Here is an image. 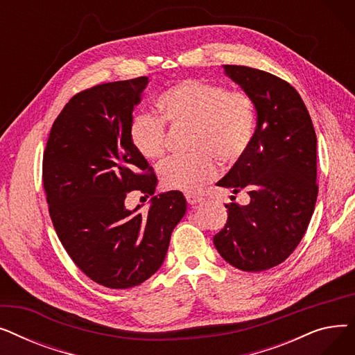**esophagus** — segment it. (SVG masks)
Instances as JSON below:
<instances>
[{
  "label": "esophagus",
  "instance_id": "34e87169",
  "mask_svg": "<svg viewBox=\"0 0 355 355\" xmlns=\"http://www.w3.org/2000/svg\"><path fill=\"white\" fill-rule=\"evenodd\" d=\"M185 200H187V202L191 204V206H194V204H198L202 200V197L193 196V194H185Z\"/></svg>",
  "mask_w": 355,
  "mask_h": 355
}]
</instances>
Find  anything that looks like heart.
<instances>
[{
  "instance_id": "b5f03b06",
  "label": "heart",
  "mask_w": 355,
  "mask_h": 355,
  "mask_svg": "<svg viewBox=\"0 0 355 355\" xmlns=\"http://www.w3.org/2000/svg\"><path fill=\"white\" fill-rule=\"evenodd\" d=\"M157 106L162 118L175 125H194V157L168 159L159 170L168 190L198 191L217 175L210 153L221 162L233 164L243 157L256 129L254 103L245 92L202 80H184L161 93ZM130 141L146 159H159L166 151V129L161 118L141 114L129 128Z\"/></svg>"
}]
</instances>
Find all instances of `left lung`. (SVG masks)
Listing matches in <instances>:
<instances>
[{"label": "left lung", "instance_id": "obj_1", "mask_svg": "<svg viewBox=\"0 0 355 355\" xmlns=\"http://www.w3.org/2000/svg\"><path fill=\"white\" fill-rule=\"evenodd\" d=\"M223 69L253 101L257 125L248 153L217 182L250 201L226 204L227 223L213 241L232 266L262 272L286 260L308 229L318 196L316 135L288 82L246 66Z\"/></svg>", "mask_w": 355, "mask_h": 355}]
</instances>
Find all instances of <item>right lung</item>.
<instances>
[{"instance_id":"right-lung-1","label":"right lung","mask_w":355,"mask_h":355,"mask_svg":"<svg viewBox=\"0 0 355 355\" xmlns=\"http://www.w3.org/2000/svg\"><path fill=\"white\" fill-rule=\"evenodd\" d=\"M148 78L98 85L74 95L55 118L43 155L53 226L76 266L110 289L138 286L162 265L184 217L182 193L155 196L146 215L125 194L154 195L157 178L130 141L134 107Z\"/></svg>"}]
</instances>
